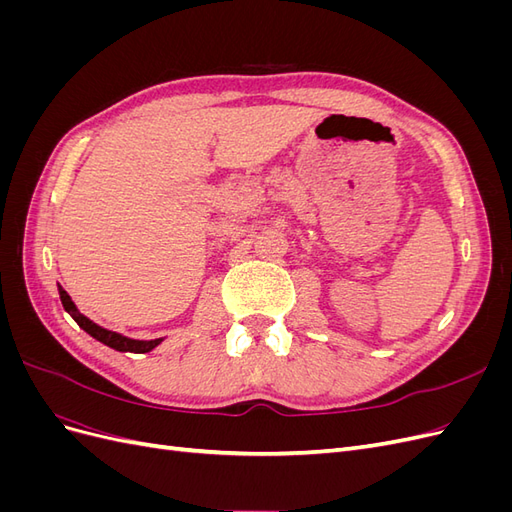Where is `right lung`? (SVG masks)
Here are the masks:
<instances>
[{
  "label": "right lung",
  "instance_id": "add662e5",
  "mask_svg": "<svg viewBox=\"0 0 512 512\" xmlns=\"http://www.w3.org/2000/svg\"><path fill=\"white\" fill-rule=\"evenodd\" d=\"M59 297H61V303H64V309L76 320V324H79V327L83 331H87L91 337L98 339V342L106 344L108 348H115L119 352H141L143 354V352L153 350L162 342V339H151V342H141V339H130V337H123V335H119L115 331L102 329V327H98L96 322H91L87 316H83L79 312V309H76V305L70 299V294L61 286H59Z\"/></svg>",
  "mask_w": 512,
  "mask_h": 512
}]
</instances>
